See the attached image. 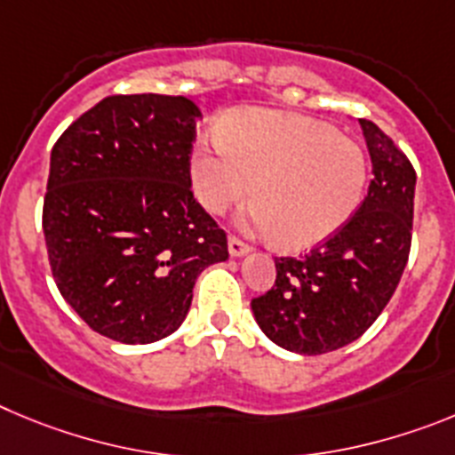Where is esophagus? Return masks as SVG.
Segmentation results:
<instances>
[{
    "label": "esophagus",
    "instance_id": "obj_1",
    "mask_svg": "<svg viewBox=\"0 0 455 455\" xmlns=\"http://www.w3.org/2000/svg\"><path fill=\"white\" fill-rule=\"evenodd\" d=\"M249 244L247 243H243V240H240V237H228V253H231V256H244V253H249Z\"/></svg>",
    "mask_w": 455,
    "mask_h": 455
}]
</instances>
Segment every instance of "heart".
<instances>
[{"instance_id":"heart-1","label":"heart","mask_w":455,"mask_h":455,"mask_svg":"<svg viewBox=\"0 0 455 455\" xmlns=\"http://www.w3.org/2000/svg\"><path fill=\"white\" fill-rule=\"evenodd\" d=\"M218 138L192 151L195 195L222 215L253 192L249 227L274 233L281 249L301 251L329 240L363 199L365 151L324 122L243 108L220 124Z\"/></svg>"}]
</instances>
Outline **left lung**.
<instances>
[{
	"mask_svg": "<svg viewBox=\"0 0 455 455\" xmlns=\"http://www.w3.org/2000/svg\"><path fill=\"white\" fill-rule=\"evenodd\" d=\"M358 122L374 172L367 197L310 253L274 258L272 290L251 299L263 333L294 354H329L358 339L383 313L408 263L417 174L390 136L374 122Z\"/></svg>",
	"mask_w": 455,
	"mask_h": 455,
	"instance_id": "left-lung-1",
	"label": "left lung"
}]
</instances>
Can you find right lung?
Listing matches in <instances>:
<instances>
[{
  "instance_id": "1",
  "label": "right lung",
  "mask_w": 455,
  "mask_h": 455,
  "mask_svg": "<svg viewBox=\"0 0 455 455\" xmlns=\"http://www.w3.org/2000/svg\"><path fill=\"white\" fill-rule=\"evenodd\" d=\"M188 97L110 95L56 140L43 231L60 294L124 345L167 338L199 274L228 258L227 233L195 199Z\"/></svg>"
}]
</instances>
